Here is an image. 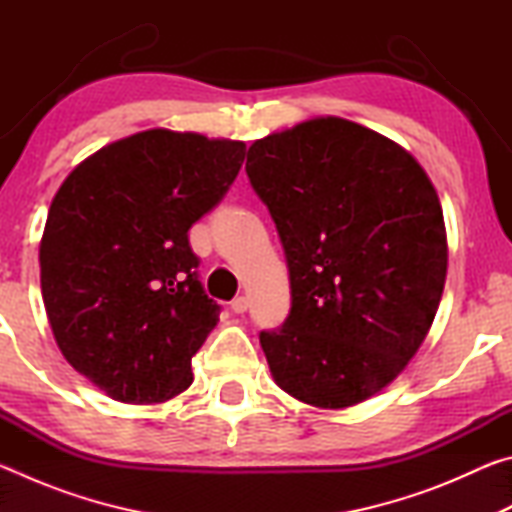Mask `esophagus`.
I'll return each mask as SVG.
<instances>
[{
    "label": "esophagus",
    "mask_w": 512,
    "mask_h": 512,
    "mask_svg": "<svg viewBox=\"0 0 512 512\" xmlns=\"http://www.w3.org/2000/svg\"><path fill=\"white\" fill-rule=\"evenodd\" d=\"M248 305H250V300L246 296H239L230 302V309L235 311V314H244V311H248Z\"/></svg>",
    "instance_id": "esophagus-1"
}]
</instances>
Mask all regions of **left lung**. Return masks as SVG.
<instances>
[{
    "label": "left lung",
    "instance_id": "8db88e82",
    "mask_svg": "<svg viewBox=\"0 0 512 512\" xmlns=\"http://www.w3.org/2000/svg\"><path fill=\"white\" fill-rule=\"evenodd\" d=\"M289 268L291 309L259 343L277 386L343 409L400 375L443 296L440 201L411 153L348 119L323 117L248 149Z\"/></svg>",
    "mask_w": 512,
    "mask_h": 512
}]
</instances>
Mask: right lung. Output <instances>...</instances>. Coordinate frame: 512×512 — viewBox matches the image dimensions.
Instances as JSON below:
<instances>
[{
	"label": "right lung",
	"instance_id": "1",
	"mask_svg": "<svg viewBox=\"0 0 512 512\" xmlns=\"http://www.w3.org/2000/svg\"><path fill=\"white\" fill-rule=\"evenodd\" d=\"M246 144L144 131L60 185L40 241L42 300L76 372L112 400H171L221 305L198 280L189 228L228 194Z\"/></svg>",
	"mask_w": 512,
	"mask_h": 512
}]
</instances>
